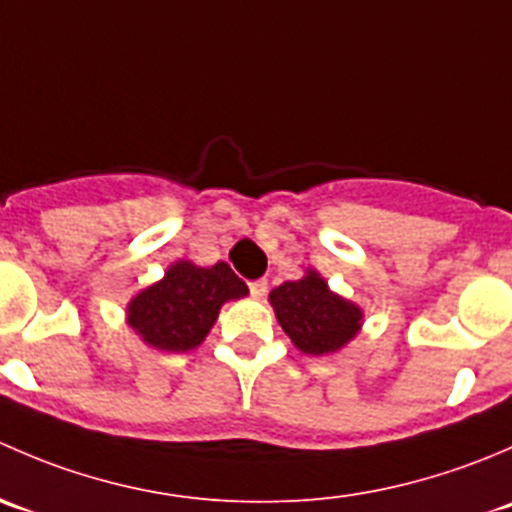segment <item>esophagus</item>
I'll use <instances>...</instances> for the list:
<instances>
[{
    "instance_id": "1",
    "label": "esophagus",
    "mask_w": 512,
    "mask_h": 512,
    "mask_svg": "<svg viewBox=\"0 0 512 512\" xmlns=\"http://www.w3.org/2000/svg\"><path fill=\"white\" fill-rule=\"evenodd\" d=\"M265 292H267V280H252L250 282L252 297H265Z\"/></svg>"
}]
</instances>
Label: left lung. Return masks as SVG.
Returning <instances> with one entry per match:
<instances>
[{
    "label": "left lung",
    "instance_id": "1",
    "mask_svg": "<svg viewBox=\"0 0 512 512\" xmlns=\"http://www.w3.org/2000/svg\"><path fill=\"white\" fill-rule=\"evenodd\" d=\"M277 322L304 354H329L342 349L359 332L361 309L329 292L317 272L285 282L270 292Z\"/></svg>",
    "mask_w": 512,
    "mask_h": 512
}]
</instances>
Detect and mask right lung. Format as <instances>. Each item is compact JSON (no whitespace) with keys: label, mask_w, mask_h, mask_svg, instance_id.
<instances>
[{"label":"right lung","mask_w":512,"mask_h":512,"mask_svg":"<svg viewBox=\"0 0 512 512\" xmlns=\"http://www.w3.org/2000/svg\"><path fill=\"white\" fill-rule=\"evenodd\" d=\"M245 294L247 285L225 262L213 267L178 262L163 280L133 297L128 324L160 352H188L203 342L227 299Z\"/></svg>","instance_id":"1"}]
</instances>
